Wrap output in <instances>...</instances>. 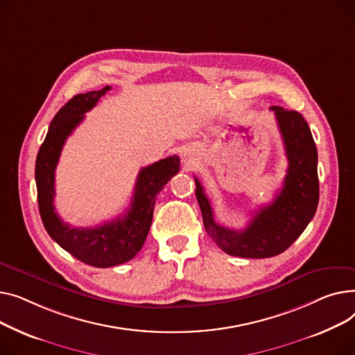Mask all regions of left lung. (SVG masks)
Instances as JSON below:
<instances>
[{
	"mask_svg": "<svg viewBox=\"0 0 355 355\" xmlns=\"http://www.w3.org/2000/svg\"><path fill=\"white\" fill-rule=\"evenodd\" d=\"M282 136L288 171L274 202L259 207L242 231L227 229L214 219L212 206L198 178L196 199L206 232L223 252L241 258H270L282 254L314 218L318 199V153L308 123L295 110L272 106Z\"/></svg>",
	"mask_w": 355,
	"mask_h": 355,
	"instance_id": "8db88e82",
	"label": "left lung"
}]
</instances>
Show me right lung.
I'll list each match as a JSON object with an SVG mask.
<instances>
[{
	"mask_svg": "<svg viewBox=\"0 0 355 355\" xmlns=\"http://www.w3.org/2000/svg\"><path fill=\"white\" fill-rule=\"evenodd\" d=\"M112 87L77 94L62 106L49 128L35 160L37 199L41 220L49 235L78 261L96 268L124 263L140 251L153 219L157 193L178 172V156L162 159L146 166L137 176L129 211L116 220L96 227H73L64 223L54 207V172L67 137Z\"/></svg>",
	"mask_w": 355,
	"mask_h": 355,
	"instance_id": "1",
	"label": "right lung"
}]
</instances>
